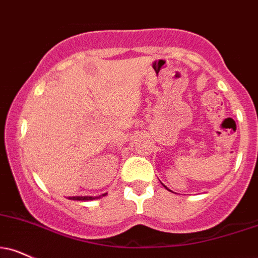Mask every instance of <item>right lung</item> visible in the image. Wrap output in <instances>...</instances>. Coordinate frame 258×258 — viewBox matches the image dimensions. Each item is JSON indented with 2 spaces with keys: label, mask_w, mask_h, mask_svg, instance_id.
I'll list each match as a JSON object with an SVG mask.
<instances>
[{
  "label": "right lung",
  "mask_w": 258,
  "mask_h": 258,
  "mask_svg": "<svg viewBox=\"0 0 258 258\" xmlns=\"http://www.w3.org/2000/svg\"><path fill=\"white\" fill-rule=\"evenodd\" d=\"M105 195H107V194L101 195V196H98V197H91V196L80 197V196H77V197H70V200H73V201H92V200H98V198L103 197V196H105Z\"/></svg>",
  "instance_id": "1"
}]
</instances>
